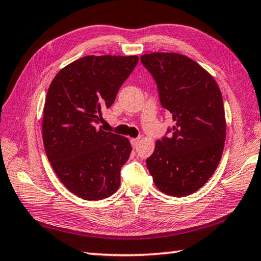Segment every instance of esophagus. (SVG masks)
Returning <instances> with one entry per match:
<instances>
[{"label": "esophagus", "mask_w": 261, "mask_h": 261, "mask_svg": "<svg viewBox=\"0 0 261 261\" xmlns=\"http://www.w3.org/2000/svg\"><path fill=\"white\" fill-rule=\"evenodd\" d=\"M140 137H137V138H132L131 139V144H132V146H134L135 148L137 147V146H138V144L140 143Z\"/></svg>", "instance_id": "1"}]
</instances>
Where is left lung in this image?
Segmentation results:
<instances>
[{"label":"left lung","instance_id":"1","mask_svg":"<svg viewBox=\"0 0 261 261\" xmlns=\"http://www.w3.org/2000/svg\"><path fill=\"white\" fill-rule=\"evenodd\" d=\"M140 61L156 83L160 103L173 115L170 137L155 143L146 165L153 182L169 196H189L218 167L226 140L222 94L197 62L177 53H152Z\"/></svg>","mask_w":261,"mask_h":261}]
</instances>
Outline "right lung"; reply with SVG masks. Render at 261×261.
<instances>
[{
	"mask_svg": "<svg viewBox=\"0 0 261 261\" xmlns=\"http://www.w3.org/2000/svg\"><path fill=\"white\" fill-rule=\"evenodd\" d=\"M138 56H85L56 74L43 108V146L64 187L85 200L112 196L131 153L125 137L106 132L101 113L134 71Z\"/></svg>",
	"mask_w": 261,
	"mask_h": 261,
	"instance_id": "add662e5",
	"label": "right lung"
}]
</instances>
